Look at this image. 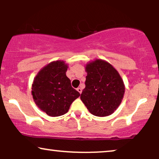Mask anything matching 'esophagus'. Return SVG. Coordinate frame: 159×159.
Segmentation results:
<instances>
[{"instance_id": "34e87169", "label": "esophagus", "mask_w": 159, "mask_h": 159, "mask_svg": "<svg viewBox=\"0 0 159 159\" xmlns=\"http://www.w3.org/2000/svg\"><path fill=\"white\" fill-rule=\"evenodd\" d=\"M77 90L78 91V92H79L80 94H81L82 93V88H77Z\"/></svg>"}]
</instances>
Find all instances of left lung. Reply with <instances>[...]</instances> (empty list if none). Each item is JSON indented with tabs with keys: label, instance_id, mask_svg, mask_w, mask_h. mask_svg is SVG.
Listing matches in <instances>:
<instances>
[{
	"label": "left lung",
	"instance_id": "left-lung-1",
	"mask_svg": "<svg viewBox=\"0 0 159 159\" xmlns=\"http://www.w3.org/2000/svg\"><path fill=\"white\" fill-rule=\"evenodd\" d=\"M85 88L80 96L89 111L96 116H107L117 109L125 95V86L111 64L95 59L86 64Z\"/></svg>",
	"mask_w": 159,
	"mask_h": 159
}]
</instances>
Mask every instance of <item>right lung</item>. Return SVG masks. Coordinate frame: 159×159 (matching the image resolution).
<instances>
[{
  "label": "right lung",
  "instance_id": "1",
  "mask_svg": "<svg viewBox=\"0 0 159 159\" xmlns=\"http://www.w3.org/2000/svg\"><path fill=\"white\" fill-rule=\"evenodd\" d=\"M68 64L64 61H52L39 71L34 78L32 95L38 107L50 116L68 112L72 102L80 96L66 77Z\"/></svg>",
  "mask_w": 159,
  "mask_h": 159
}]
</instances>
